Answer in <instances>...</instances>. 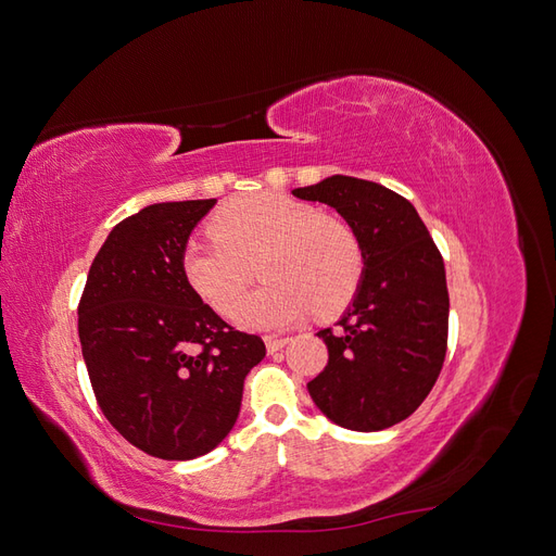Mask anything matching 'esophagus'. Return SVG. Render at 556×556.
I'll return each mask as SVG.
<instances>
[{"instance_id":"obj_1","label":"esophagus","mask_w":556,"mask_h":556,"mask_svg":"<svg viewBox=\"0 0 556 556\" xmlns=\"http://www.w3.org/2000/svg\"><path fill=\"white\" fill-rule=\"evenodd\" d=\"M264 343H266L268 355H274V352H278V350H282L285 345H288L290 339H285V336H266Z\"/></svg>"}]
</instances>
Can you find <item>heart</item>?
I'll use <instances>...</instances> for the list:
<instances>
[{"label": "heart", "instance_id": "heart-1", "mask_svg": "<svg viewBox=\"0 0 556 556\" xmlns=\"http://www.w3.org/2000/svg\"><path fill=\"white\" fill-rule=\"evenodd\" d=\"M213 237L182 248L180 274L215 313L229 315L261 260L262 289L233 313L245 329H282L311 313L336 315L357 294L364 276L359 233L311 201L257 192L217 208Z\"/></svg>", "mask_w": 556, "mask_h": 556}]
</instances>
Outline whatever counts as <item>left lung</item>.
Segmentation results:
<instances>
[{"mask_svg":"<svg viewBox=\"0 0 556 556\" xmlns=\"http://www.w3.org/2000/svg\"><path fill=\"white\" fill-rule=\"evenodd\" d=\"M292 194L331 206L364 248V276L341 329L317 331L329 362L308 382L311 399L339 427H394L443 368L450 296L441 252L410 201L384 185L336 174Z\"/></svg>","mask_w":556,"mask_h":556,"instance_id":"1","label":"left lung"}]
</instances>
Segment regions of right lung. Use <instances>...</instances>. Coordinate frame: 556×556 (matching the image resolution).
Returning <instances> with one entry per match:
<instances>
[{"mask_svg":"<svg viewBox=\"0 0 556 556\" xmlns=\"http://www.w3.org/2000/svg\"><path fill=\"white\" fill-rule=\"evenodd\" d=\"M217 199L164 201L115 225L90 266L78 339L99 408L131 445L188 462L237 425L243 380L266 348L231 329L180 274Z\"/></svg>","mask_w":556,"mask_h":556,"instance_id":"obj_1","label":"right lung"}]
</instances>
